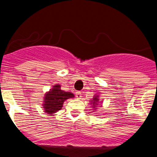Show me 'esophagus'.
I'll return each mask as SVG.
<instances>
[{"mask_svg": "<svg viewBox=\"0 0 157 157\" xmlns=\"http://www.w3.org/2000/svg\"><path fill=\"white\" fill-rule=\"evenodd\" d=\"M75 96H76V98H77L78 99H81V98H82V93L80 92V91H77V92L75 93Z\"/></svg>", "mask_w": 157, "mask_h": 157, "instance_id": "esophagus-1", "label": "esophagus"}]
</instances>
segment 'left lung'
<instances>
[{"label":"left lung","instance_id":"left-lung-1","mask_svg":"<svg viewBox=\"0 0 157 157\" xmlns=\"http://www.w3.org/2000/svg\"><path fill=\"white\" fill-rule=\"evenodd\" d=\"M90 101L91 102V106H92V108L94 109L93 110H96V109H97V107L98 106V105H102V103L100 102L99 96L98 95H94V98Z\"/></svg>","mask_w":157,"mask_h":157}]
</instances>
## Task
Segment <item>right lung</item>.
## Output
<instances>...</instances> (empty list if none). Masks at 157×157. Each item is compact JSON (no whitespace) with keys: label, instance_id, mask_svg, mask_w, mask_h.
Wrapping results in <instances>:
<instances>
[{"label":"right lung","instance_id":"add662e5","mask_svg":"<svg viewBox=\"0 0 157 157\" xmlns=\"http://www.w3.org/2000/svg\"><path fill=\"white\" fill-rule=\"evenodd\" d=\"M75 98L71 92H65L61 90V86L56 84L48 92H46L43 101V109L48 115H53L63 107V102L68 98Z\"/></svg>","mask_w":157,"mask_h":157}]
</instances>
